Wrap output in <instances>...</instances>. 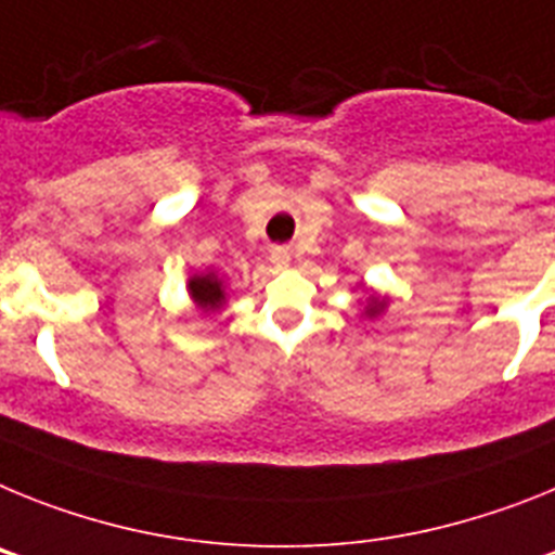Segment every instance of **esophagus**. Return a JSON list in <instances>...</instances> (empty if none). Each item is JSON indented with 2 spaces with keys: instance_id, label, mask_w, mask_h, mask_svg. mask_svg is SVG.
<instances>
[{
  "instance_id": "1",
  "label": "esophagus",
  "mask_w": 555,
  "mask_h": 555,
  "mask_svg": "<svg viewBox=\"0 0 555 555\" xmlns=\"http://www.w3.org/2000/svg\"><path fill=\"white\" fill-rule=\"evenodd\" d=\"M271 259L279 264V268H282V264L291 262V254H287V250H284V248H276V250H273V254H271Z\"/></svg>"
}]
</instances>
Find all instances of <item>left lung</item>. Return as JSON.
<instances>
[{
  "instance_id": "8db88e82",
  "label": "left lung",
  "mask_w": 555,
  "mask_h": 555,
  "mask_svg": "<svg viewBox=\"0 0 555 555\" xmlns=\"http://www.w3.org/2000/svg\"><path fill=\"white\" fill-rule=\"evenodd\" d=\"M385 307V301H377V298H371V305L365 307V312H369V315H377L379 310H383Z\"/></svg>"
}]
</instances>
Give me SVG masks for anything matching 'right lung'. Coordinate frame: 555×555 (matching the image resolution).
Instances as JSON below:
<instances>
[{"instance_id":"obj_1","label":"right lung","mask_w":555,"mask_h":555,"mask_svg":"<svg viewBox=\"0 0 555 555\" xmlns=\"http://www.w3.org/2000/svg\"><path fill=\"white\" fill-rule=\"evenodd\" d=\"M190 293L204 310H215L223 301V284H220V279L215 273H209V276H192Z\"/></svg>"}]
</instances>
